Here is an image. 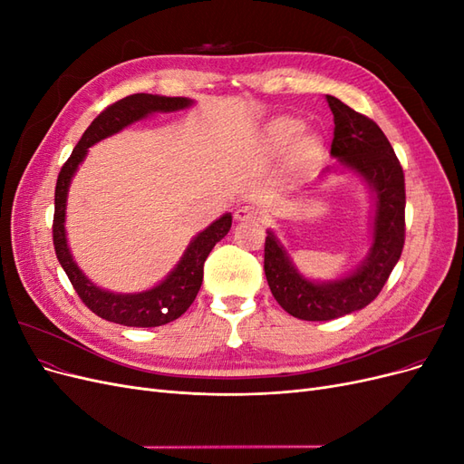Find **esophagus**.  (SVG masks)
Wrapping results in <instances>:
<instances>
[{
    "mask_svg": "<svg viewBox=\"0 0 464 464\" xmlns=\"http://www.w3.org/2000/svg\"><path fill=\"white\" fill-rule=\"evenodd\" d=\"M234 217L240 222H261L263 220V213L254 205H244L240 208H236Z\"/></svg>",
    "mask_w": 464,
    "mask_h": 464,
    "instance_id": "esophagus-1",
    "label": "esophagus"
}]
</instances>
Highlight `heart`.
<instances>
[{
    "mask_svg": "<svg viewBox=\"0 0 464 464\" xmlns=\"http://www.w3.org/2000/svg\"><path fill=\"white\" fill-rule=\"evenodd\" d=\"M304 123L302 120L294 118V116H278L273 121L266 123L265 135H263V143L266 150L271 152H280L285 148V168L288 172L300 174L307 172L310 168H314L321 154L323 147L319 137L314 133H301Z\"/></svg>",
    "mask_w": 464,
    "mask_h": 464,
    "instance_id": "heart-1",
    "label": "heart"
}]
</instances>
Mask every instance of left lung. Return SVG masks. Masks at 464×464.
<instances>
[{"label":"left lung","mask_w":464,"mask_h":464,"mask_svg":"<svg viewBox=\"0 0 464 464\" xmlns=\"http://www.w3.org/2000/svg\"><path fill=\"white\" fill-rule=\"evenodd\" d=\"M334 131L331 154L362 174L375 191L373 244L358 271L327 285L305 280L269 232L265 237V276L285 312L304 321H329L372 304L385 286L404 247V172L385 133L368 116L327 94Z\"/></svg>","instance_id":"8db88e82"}]
</instances>
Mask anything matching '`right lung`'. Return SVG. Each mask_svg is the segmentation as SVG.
<instances>
[{"label": "right lung", "mask_w": 464, "mask_h": 464, "mask_svg": "<svg viewBox=\"0 0 464 464\" xmlns=\"http://www.w3.org/2000/svg\"><path fill=\"white\" fill-rule=\"evenodd\" d=\"M189 104L191 101L181 96H159L145 92H137L121 98V101L110 104L92 120L87 131L82 133L81 141L73 149L72 157L65 160L60 170L58 184H55V208L52 224L55 256H58V261L63 266L67 278L72 280L81 302L85 304L92 314L106 321L120 323V325L125 327H159L178 319L181 314H186V310L193 304L201 288L203 265L210 254V249L228 234L232 227V217H220L218 220L210 224L207 230H203L195 237L176 269L168 275L164 283H160L159 286L141 294H111L96 288L91 280L79 271L72 254H69L63 228L69 181H72L77 166L85 159L87 149L91 145L98 143L104 137L118 133L125 125L141 120L152 114V111H174L188 108Z\"/></svg>", "instance_id": "right-lung-1"}]
</instances>
